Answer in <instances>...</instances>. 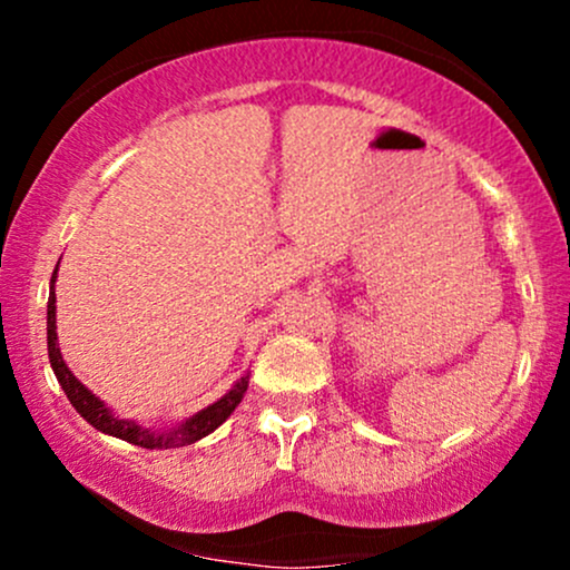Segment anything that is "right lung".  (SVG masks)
I'll list each match as a JSON object with an SVG mask.
<instances>
[{"instance_id": "add662e5", "label": "right lung", "mask_w": 570, "mask_h": 570, "mask_svg": "<svg viewBox=\"0 0 570 570\" xmlns=\"http://www.w3.org/2000/svg\"><path fill=\"white\" fill-rule=\"evenodd\" d=\"M58 271V267H56ZM56 271L53 278H50V297H48V356L50 367H53L58 383H61L63 394L69 396L71 407H75L90 426L104 431V434L117 436V440H126L130 444H139V448L147 450H171V448H185V444H193L203 440L206 434H212L214 429L222 426V423L230 417V412L238 407L240 399H244L248 389V375L240 377L238 383L227 391L219 402L208 404L206 410H200L198 415H193L189 421L181 423L171 431H153L144 429L134 421H122V417H115L112 412L104 407L101 399L90 394L85 385L71 375V370L63 364L61 351H58V335H56Z\"/></svg>"}]
</instances>
